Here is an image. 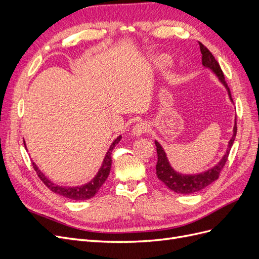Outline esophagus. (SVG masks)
<instances>
[{
  "instance_id": "34e87169",
  "label": "esophagus",
  "mask_w": 259,
  "mask_h": 259,
  "mask_svg": "<svg viewBox=\"0 0 259 259\" xmlns=\"http://www.w3.org/2000/svg\"><path fill=\"white\" fill-rule=\"evenodd\" d=\"M147 130H148V125L145 122H138L137 124L134 125V127H133L132 134H133V136L139 137V136H142L144 133H146Z\"/></svg>"
}]
</instances>
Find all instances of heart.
Instances as JSON below:
<instances>
[{
  "label": "heart",
  "instance_id": "heart-1",
  "mask_svg": "<svg viewBox=\"0 0 259 259\" xmlns=\"http://www.w3.org/2000/svg\"><path fill=\"white\" fill-rule=\"evenodd\" d=\"M155 61L158 62L159 65H168L169 64V59L166 56H159L158 58L155 59Z\"/></svg>",
  "mask_w": 259,
  "mask_h": 259
}]
</instances>
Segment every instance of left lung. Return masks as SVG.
Wrapping results in <instances>:
<instances>
[{
	"label": "left lung",
	"mask_w": 259,
	"mask_h": 259,
	"mask_svg": "<svg viewBox=\"0 0 259 259\" xmlns=\"http://www.w3.org/2000/svg\"><path fill=\"white\" fill-rule=\"evenodd\" d=\"M199 45H200V50L202 54L203 67L209 69L210 71L217 76L219 82L225 86V89L227 90V92H228L229 99L232 103L230 90L225 81L224 73L222 71L221 67H219L217 60L201 42H199ZM232 132L233 134L228 142V148H227V150L223 158L221 159V161H219L217 164H215L213 167H210L204 171H202V173H198V174H183V173H179V171H176L169 164L167 155L165 151H164L162 146L160 145V143L154 140V144L156 146V153H158V162H156V166H155L156 176H158V178L168 188V189H170L171 191H174L176 193L190 194V193H194L204 189L205 187H207L211 183H214L215 180L219 177V173H221V170L225 166L227 160H228L230 149L234 143V138H236V135H237V121L234 122Z\"/></svg>",
	"instance_id": "left-lung-1"
}]
</instances>
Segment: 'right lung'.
Listing matches in <instances>:
<instances>
[{
  "instance_id": "obj_1",
  "label": "right lung",
  "mask_w": 259,
  "mask_h": 259,
  "mask_svg": "<svg viewBox=\"0 0 259 259\" xmlns=\"http://www.w3.org/2000/svg\"><path fill=\"white\" fill-rule=\"evenodd\" d=\"M122 139V136L120 135L119 137H116L113 143L110 145V148L107 151L105 159L103 161V165L99 168V170L97 171V174L95 175L91 182L86 183L82 186H75V187H67V186H59L57 184H54L52 180H50L48 177H46L41 169H38V167L36 166V164L33 162V168L36 171L37 176L40 177V179L44 183V185L49 188L50 190H52L54 193H57L61 197H65L67 199H71L74 201H83V200H89L91 198H93L95 195L99 188L104 185V183L106 182V179L109 176V173H110L111 169V153L112 150L114 149V147L120 143V140ZM25 144V142H23ZM26 147V144H25ZM27 149V147H26Z\"/></svg>"
}]
</instances>
